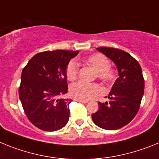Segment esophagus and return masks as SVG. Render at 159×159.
<instances>
[{"label":"esophagus","instance_id":"34e87169","mask_svg":"<svg viewBox=\"0 0 159 159\" xmlns=\"http://www.w3.org/2000/svg\"><path fill=\"white\" fill-rule=\"evenodd\" d=\"M77 102H79L81 103H87L88 102V100H81V99H76Z\"/></svg>","mask_w":159,"mask_h":159}]
</instances>
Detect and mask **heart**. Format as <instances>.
Segmentation results:
<instances>
[{
    "instance_id": "heart-1",
    "label": "heart",
    "mask_w": 159,
    "mask_h": 159,
    "mask_svg": "<svg viewBox=\"0 0 159 159\" xmlns=\"http://www.w3.org/2000/svg\"><path fill=\"white\" fill-rule=\"evenodd\" d=\"M84 61L93 67L97 71L99 79L106 83H112L116 78L114 69L110 67V61L102 53H94L85 57ZM79 73L78 63L74 60L70 61L66 67V76L70 81L78 78ZM70 93L73 98L81 100H89L102 94L103 89L98 84H88L84 81L73 83L70 87Z\"/></svg>"
}]
</instances>
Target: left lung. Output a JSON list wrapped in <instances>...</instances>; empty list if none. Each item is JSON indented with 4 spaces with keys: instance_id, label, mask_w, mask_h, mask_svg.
<instances>
[{
    "instance_id": "1",
    "label": "left lung",
    "mask_w": 159,
    "mask_h": 159,
    "mask_svg": "<svg viewBox=\"0 0 159 159\" xmlns=\"http://www.w3.org/2000/svg\"><path fill=\"white\" fill-rule=\"evenodd\" d=\"M97 49L114 61L118 78L109 93V102H99L92 119L99 127L114 130L129 123L139 111L144 93L143 71L137 61L125 51L109 47Z\"/></svg>"
}]
</instances>
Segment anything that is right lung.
I'll return each instance as SVG.
<instances>
[{"mask_svg": "<svg viewBox=\"0 0 159 159\" xmlns=\"http://www.w3.org/2000/svg\"><path fill=\"white\" fill-rule=\"evenodd\" d=\"M79 51H45L34 55L22 70L19 98L27 118L45 131L67 124L72 100L61 98L68 91L66 67Z\"/></svg>", "mask_w": 159, "mask_h": 159, "instance_id": "obj_1", "label": "right lung"}]
</instances>
